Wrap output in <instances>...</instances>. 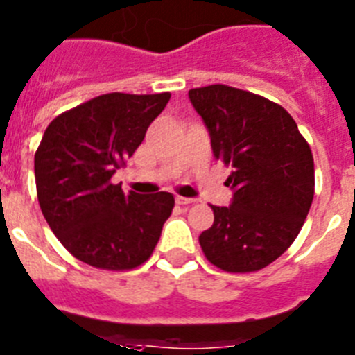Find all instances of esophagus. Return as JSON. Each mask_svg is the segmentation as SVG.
I'll return each instance as SVG.
<instances>
[{
	"instance_id": "1",
	"label": "esophagus",
	"mask_w": 355,
	"mask_h": 355,
	"mask_svg": "<svg viewBox=\"0 0 355 355\" xmlns=\"http://www.w3.org/2000/svg\"><path fill=\"white\" fill-rule=\"evenodd\" d=\"M195 202H196L195 198H184V196H177L178 205H193Z\"/></svg>"
}]
</instances>
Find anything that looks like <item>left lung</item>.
Wrapping results in <instances>:
<instances>
[{
    "instance_id": "left-lung-1",
    "label": "left lung",
    "mask_w": 355,
    "mask_h": 355,
    "mask_svg": "<svg viewBox=\"0 0 355 355\" xmlns=\"http://www.w3.org/2000/svg\"><path fill=\"white\" fill-rule=\"evenodd\" d=\"M189 100L229 166V207L211 205L214 223L200 234L211 264L250 273L271 264L297 239L314 196V160L295 119L279 103L229 87L191 89Z\"/></svg>"
}]
</instances>
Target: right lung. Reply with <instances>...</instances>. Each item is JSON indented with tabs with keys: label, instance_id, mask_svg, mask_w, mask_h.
<instances>
[{
	"label": "right lung",
	"instance_id": "1",
	"mask_svg": "<svg viewBox=\"0 0 355 355\" xmlns=\"http://www.w3.org/2000/svg\"><path fill=\"white\" fill-rule=\"evenodd\" d=\"M169 98L109 92L66 110L46 128L35 152L37 198L49 229L82 263L125 271L155 250L173 195H125L110 178Z\"/></svg>",
	"mask_w": 355,
	"mask_h": 355
}]
</instances>
